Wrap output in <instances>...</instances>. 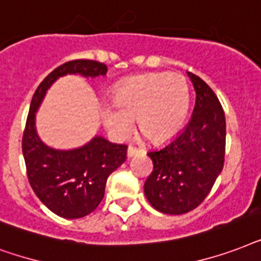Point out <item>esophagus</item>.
Instances as JSON below:
<instances>
[{
    "label": "esophagus",
    "instance_id": "1",
    "mask_svg": "<svg viewBox=\"0 0 261 261\" xmlns=\"http://www.w3.org/2000/svg\"><path fill=\"white\" fill-rule=\"evenodd\" d=\"M139 152H140V149L135 148V147H130V145H129L128 151H126V156H128V158H132V156L137 155Z\"/></svg>",
    "mask_w": 261,
    "mask_h": 261
}]
</instances>
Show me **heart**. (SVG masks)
<instances>
[{
	"label": "heart",
	"instance_id": "heart-1",
	"mask_svg": "<svg viewBox=\"0 0 261 261\" xmlns=\"http://www.w3.org/2000/svg\"><path fill=\"white\" fill-rule=\"evenodd\" d=\"M191 106L187 79L181 74L152 73L122 83L114 98L100 110L106 128L118 139L137 126L152 143H165L182 128Z\"/></svg>",
	"mask_w": 261,
	"mask_h": 261
}]
</instances>
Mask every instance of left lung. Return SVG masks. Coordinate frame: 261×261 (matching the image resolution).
<instances>
[{
	"label": "left lung",
	"mask_w": 261,
	"mask_h": 261,
	"mask_svg": "<svg viewBox=\"0 0 261 261\" xmlns=\"http://www.w3.org/2000/svg\"><path fill=\"white\" fill-rule=\"evenodd\" d=\"M196 91L191 121L161 148L149 151L153 170L144 195L159 213L181 215L195 210L213 189L225 163L226 120L207 83L188 72Z\"/></svg>",
	"instance_id": "obj_1"
}]
</instances>
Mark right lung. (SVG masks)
<instances>
[{
  "instance_id": "obj_1",
  "label": "right lung",
  "mask_w": 261,
  "mask_h": 261,
  "mask_svg": "<svg viewBox=\"0 0 261 261\" xmlns=\"http://www.w3.org/2000/svg\"><path fill=\"white\" fill-rule=\"evenodd\" d=\"M108 66L92 60H74L62 64L47 74L32 96L23 135V155L30 185L35 195L56 215L77 219L91 214L105 196L109 175L125 162L126 145L95 136L83 147L56 149L40 140L35 114L46 91L66 74L99 77Z\"/></svg>"
}]
</instances>
